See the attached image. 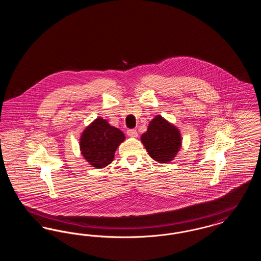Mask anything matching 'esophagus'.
<instances>
[{
    "label": "esophagus",
    "instance_id": "obj_1",
    "mask_svg": "<svg viewBox=\"0 0 261 261\" xmlns=\"http://www.w3.org/2000/svg\"><path fill=\"white\" fill-rule=\"evenodd\" d=\"M127 135L132 137V138H136L138 136V132H137L136 129H129V130H127Z\"/></svg>",
    "mask_w": 261,
    "mask_h": 261
}]
</instances>
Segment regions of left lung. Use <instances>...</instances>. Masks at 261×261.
Wrapping results in <instances>:
<instances>
[{
	"instance_id": "1",
	"label": "left lung",
	"mask_w": 261,
	"mask_h": 261,
	"mask_svg": "<svg viewBox=\"0 0 261 261\" xmlns=\"http://www.w3.org/2000/svg\"><path fill=\"white\" fill-rule=\"evenodd\" d=\"M141 141L155 162L166 163L173 161L181 148L182 137L179 129L162 115H156L141 137Z\"/></svg>"
}]
</instances>
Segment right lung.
<instances>
[{
	"instance_id": "right-lung-1",
	"label": "right lung",
	"mask_w": 261,
	"mask_h": 261,
	"mask_svg": "<svg viewBox=\"0 0 261 261\" xmlns=\"http://www.w3.org/2000/svg\"><path fill=\"white\" fill-rule=\"evenodd\" d=\"M124 140L121 130L98 117L80 137V150L89 164L95 168H103L112 163L115 150Z\"/></svg>"
}]
</instances>
